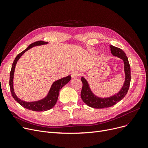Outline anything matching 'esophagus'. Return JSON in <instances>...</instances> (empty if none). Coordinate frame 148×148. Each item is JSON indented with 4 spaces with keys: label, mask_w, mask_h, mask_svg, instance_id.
Wrapping results in <instances>:
<instances>
[{
    "label": "esophagus",
    "mask_w": 148,
    "mask_h": 148,
    "mask_svg": "<svg viewBox=\"0 0 148 148\" xmlns=\"http://www.w3.org/2000/svg\"><path fill=\"white\" fill-rule=\"evenodd\" d=\"M80 75V74H79V72H77V71H74V72H73V73H72V74H71V77H72V78L73 79H75V78H77V77H79V75Z\"/></svg>",
    "instance_id": "1"
}]
</instances>
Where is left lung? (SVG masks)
Instances as JSON below:
<instances>
[{
    "label": "left lung",
    "instance_id": "8db88e82",
    "mask_svg": "<svg viewBox=\"0 0 148 148\" xmlns=\"http://www.w3.org/2000/svg\"><path fill=\"white\" fill-rule=\"evenodd\" d=\"M110 50L113 56H117L123 60L124 71L125 73V82L122 89L118 94L109 98H101L97 97L92 94L87 81L83 77H82L81 81L82 82L83 86L80 94L81 98L83 101L90 107L103 108L113 106L123 98L128 91L131 82V69L128 58L126 56V54L122 49L113 46L112 45H110Z\"/></svg>",
    "mask_w": 148,
    "mask_h": 148
}]
</instances>
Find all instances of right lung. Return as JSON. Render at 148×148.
Here are the masks:
<instances>
[{
  "label": "right lung",
  "mask_w": 148,
  "mask_h": 148,
  "mask_svg": "<svg viewBox=\"0 0 148 148\" xmlns=\"http://www.w3.org/2000/svg\"><path fill=\"white\" fill-rule=\"evenodd\" d=\"M47 42H44L43 41H36L35 42H33L32 44H30L26 49H25L24 51H23L20 53H19L18 55L14 59L13 64L12 65V68L11 69V72H10V90L12 97L16 101L20 104L22 107L24 108H27V109L32 110V111H35V112H42V111H47L49 110L52 107L54 106V105L56 104L57 100L59 96V93L60 89L64 86L65 85L68 83L70 80L71 79V77L70 75H68L66 77H64V78H62L60 80H58L56 82H54L52 86L50 88V90L49 92L48 95L45 98H44L42 100L40 101H38L35 102H25L23 101L20 99L15 94L14 89H13V77H14V69L15 67V65L17 64V62L18 60L20 59V58L23 55V53H24L25 51L27 50H29L31 49L34 46L36 45H43L47 44Z\"/></svg>",
  "instance_id": "obj_1"
}]
</instances>
